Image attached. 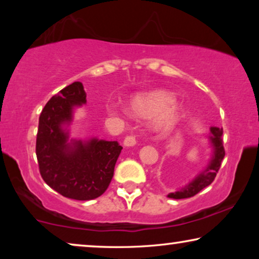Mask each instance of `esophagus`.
Here are the masks:
<instances>
[{"label":"esophagus","instance_id":"obj_1","mask_svg":"<svg viewBox=\"0 0 259 259\" xmlns=\"http://www.w3.org/2000/svg\"><path fill=\"white\" fill-rule=\"evenodd\" d=\"M136 144V137L132 136V134H131V136H127L125 138V140H123V145H125V146H134Z\"/></svg>","mask_w":259,"mask_h":259}]
</instances>
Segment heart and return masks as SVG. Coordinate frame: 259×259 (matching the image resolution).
I'll return each mask as SVG.
<instances>
[{
  "instance_id": "heart-1",
  "label": "heart",
  "mask_w": 259,
  "mask_h": 259,
  "mask_svg": "<svg viewBox=\"0 0 259 259\" xmlns=\"http://www.w3.org/2000/svg\"><path fill=\"white\" fill-rule=\"evenodd\" d=\"M116 107L111 106L109 111L114 112ZM131 109L136 115L150 118L155 116V127L159 130H166L171 127L178 118L179 107L173 102V97L167 92L157 91L141 95L134 99L131 104Z\"/></svg>"
}]
</instances>
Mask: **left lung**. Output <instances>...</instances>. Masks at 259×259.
I'll use <instances>...</instances> for the list:
<instances>
[{"instance_id": "1", "label": "left lung", "mask_w": 259, "mask_h": 259, "mask_svg": "<svg viewBox=\"0 0 259 259\" xmlns=\"http://www.w3.org/2000/svg\"><path fill=\"white\" fill-rule=\"evenodd\" d=\"M223 128L219 127H211V134L208 136L210 141L213 146V157L210 165L205 169L203 173H200L192 183H190L186 187H184L180 191H177L175 193H169L168 198H173V199H184V198H190L196 196L199 193L201 190L210 185L213 182L215 176L221 168L222 161L225 157V150L223 146Z\"/></svg>"}]
</instances>
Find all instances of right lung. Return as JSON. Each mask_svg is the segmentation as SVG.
I'll return each instance as SVG.
<instances>
[{
    "label": "right lung",
    "mask_w": 259,
    "mask_h": 259,
    "mask_svg": "<svg viewBox=\"0 0 259 259\" xmlns=\"http://www.w3.org/2000/svg\"><path fill=\"white\" fill-rule=\"evenodd\" d=\"M86 104L82 83L76 81L54 95L38 118L36 158L42 179L61 196L91 200L107 190L122 147L118 141L92 139L67 143L63 123L72 120L74 106Z\"/></svg>",
    "instance_id": "right-lung-1"
}]
</instances>
